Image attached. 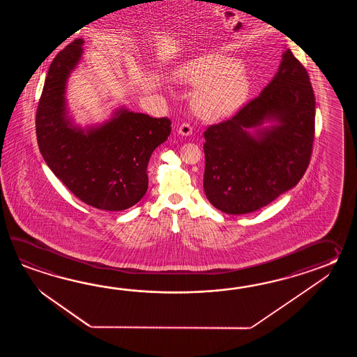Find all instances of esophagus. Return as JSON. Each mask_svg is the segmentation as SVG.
I'll use <instances>...</instances> for the list:
<instances>
[{
	"label": "esophagus",
	"mask_w": 357,
	"mask_h": 357,
	"mask_svg": "<svg viewBox=\"0 0 357 357\" xmlns=\"http://www.w3.org/2000/svg\"><path fill=\"white\" fill-rule=\"evenodd\" d=\"M178 134H181L183 137H189L192 134V126L190 125L189 122H183L178 126Z\"/></svg>",
	"instance_id": "1"
}]
</instances>
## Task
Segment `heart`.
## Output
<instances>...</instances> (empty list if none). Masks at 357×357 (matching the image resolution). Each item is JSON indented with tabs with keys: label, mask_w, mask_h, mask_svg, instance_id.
I'll list each match as a JSON object with an SVG mask.
<instances>
[{
	"label": "heart",
	"mask_w": 357,
	"mask_h": 357,
	"mask_svg": "<svg viewBox=\"0 0 357 357\" xmlns=\"http://www.w3.org/2000/svg\"><path fill=\"white\" fill-rule=\"evenodd\" d=\"M241 63L223 54H204L186 62L176 77L190 86H202L194 98L197 112L204 117H220L241 106L249 91Z\"/></svg>",
	"instance_id": "b5f03b06"
}]
</instances>
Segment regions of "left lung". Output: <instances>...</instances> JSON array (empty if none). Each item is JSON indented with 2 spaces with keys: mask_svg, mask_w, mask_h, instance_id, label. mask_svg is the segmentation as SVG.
Returning <instances> with one entry per match:
<instances>
[{
  "mask_svg": "<svg viewBox=\"0 0 357 357\" xmlns=\"http://www.w3.org/2000/svg\"><path fill=\"white\" fill-rule=\"evenodd\" d=\"M274 118L280 123L245 130ZM315 137V97L310 77L291 50L273 80L231 119L204 132V191L228 214L255 212L296 186L310 163Z\"/></svg>",
  "mask_w": 357,
  "mask_h": 357,
  "instance_id": "1",
  "label": "left lung"
}]
</instances>
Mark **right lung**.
<instances>
[{
	"label": "right lung",
	"instance_id": "right-lung-1",
	"mask_svg": "<svg viewBox=\"0 0 357 357\" xmlns=\"http://www.w3.org/2000/svg\"><path fill=\"white\" fill-rule=\"evenodd\" d=\"M83 39L57 54L47 73L36 114L39 151L57 178L79 200L119 212L137 204L148 189L153 151L171 132L168 117L121 109L97 129L71 128L65 117V84L82 56Z\"/></svg>",
	"mask_w": 357,
	"mask_h": 357
}]
</instances>
